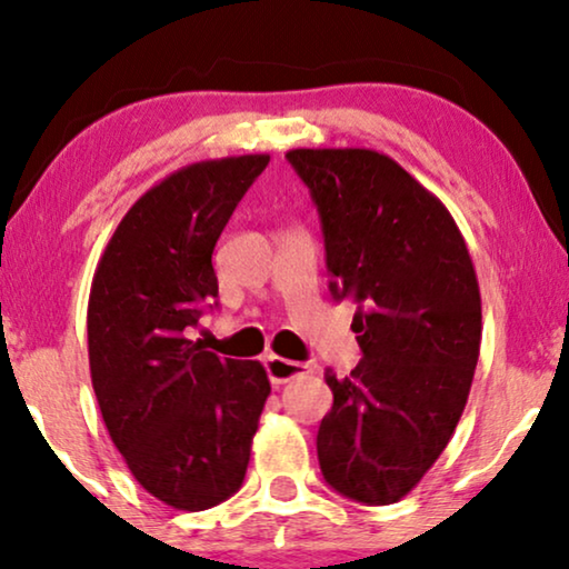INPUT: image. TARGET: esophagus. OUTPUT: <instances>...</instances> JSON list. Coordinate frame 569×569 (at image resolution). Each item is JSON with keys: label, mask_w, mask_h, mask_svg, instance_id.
Returning <instances> with one entry per match:
<instances>
[{"label": "esophagus", "mask_w": 569, "mask_h": 569, "mask_svg": "<svg viewBox=\"0 0 569 569\" xmlns=\"http://www.w3.org/2000/svg\"><path fill=\"white\" fill-rule=\"evenodd\" d=\"M263 368H267V376L274 386L287 383V380L298 378V376H302V372H306V365L284 360V357H277V355H269L267 360H263Z\"/></svg>", "instance_id": "1"}]
</instances>
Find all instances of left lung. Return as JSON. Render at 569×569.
<instances>
[{
    "instance_id": "8db88e82",
    "label": "left lung",
    "mask_w": 569,
    "mask_h": 569,
    "mask_svg": "<svg viewBox=\"0 0 569 569\" xmlns=\"http://www.w3.org/2000/svg\"><path fill=\"white\" fill-rule=\"evenodd\" d=\"M321 217L329 290L357 306L362 360L326 370L333 407L318 427L329 487L391 505L438 461L469 399L481 298L446 204L376 150H290Z\"/></svg>"
}]
</instances>
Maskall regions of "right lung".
I'll return each instance as SVG.
<instances>
[{
  "label": "right lung",
  "instance_id": "1",
  "mask_svg": "<svg viewBox=\"0 0 569 569\" xmlns=\"http://www.w3.org/2000/svg\"><path fill=\"white\" fill-rule=\"evenodd\" d=\"M267 166L269 154H240L162 178L123 214L92 277L88 352L100 415L134 479L176 510L238 492L271 393L261 362L186 339L217 298V238Z\"/></svg>",
  "mask_w": 569,
  "mask_h": 569
}]
</instances>
